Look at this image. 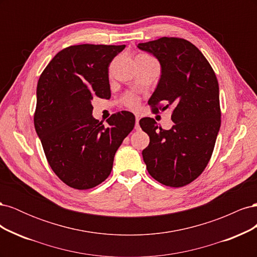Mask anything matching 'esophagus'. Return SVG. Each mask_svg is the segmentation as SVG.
Wrapping results in <instances>:
<instances>
[{
    "label": "esophagus",
    "instance_id": "esophagus-1",
    "mask_svg": "<svg viewBox=\"0 0 257 257\" xmlns=\"http://www.w3.org/2000/svg\"><path fill=\"white\" fill-rule=\"evenodd\" d=\"M135 130L139 131L141 130V126H139V116H136V123H135Z\"/></svg>",
    "mask_w": 257,
    "mask_h": 257
}]
</instances>
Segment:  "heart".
<instances>
[{"label":"heart","instance_id":"1","mask_svg":"<svg viewBox=\"0 0 257 257\" xmlns=\"http://www.w3.org/2000/svg\"><path fill=\"white\" fill-rule=\"evenodd\" d=\"M138 57H148V56L142 54V56H138ZM122 104L125 107L130 108V109L137 110L138 107H139V104H141V98H139L136 95H134V94H126L125 96H123V98H122Z\"/></svg>","mask_w":257,"mask_h":257}]
</instances>
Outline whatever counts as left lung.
I'll use <instances>...</instances> for the list:
<instances>
[{
	"label": "left lung",
	"mask_w": 257,
	"mask_h": 257,
	"mask_svg": "<svg viewBox=\"0 0 257 257\" xmlns=\"http://www.w3.org/2000/svg\"><path fill=\"white\" fill-rule=\"evenodd\" d=\"M137 47L157 57L162 75L148 104L154 113L172 109L174 125L143 118L150 144L143 151L148 173L160 183L181 188L195 180L211 159L221 126L219 83L213 68L191 42L161 37Z\"/></svg>",
	"instance_id": "8db88e82"
}]
</instances>
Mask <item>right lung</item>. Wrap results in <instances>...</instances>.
<instances>
[{
  "label": "right lung",
  "instance_id": "right-lung-1",
  "mask_svg": "<svg viewBox=\"0 0 257 257\" xmlns=\"http://www.w3.org/2000/svg\"><path fill=\"white\" fill-rule=\"evenodd\" d=\"M125 45H74L59 51L37 82L34 126L53 173L66 185L88 190L110 175L114 154L135 115H110L105 127L92 116V99H109L108 67Z\"/></svg>",
  "mask_w": 257,
  "mask_h": 257
}]
</instances>
